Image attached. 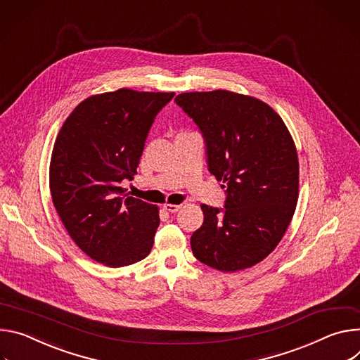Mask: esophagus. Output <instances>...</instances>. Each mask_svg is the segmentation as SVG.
<instances>
[{
	"mask_svg": "<svg viewBox=\"0 0 360 360\" xmlns=\"http://www.w3.org/2000/svg\"><path fill=\"white\" fill-rule=\"evenodd\" d=\"M163 207H165L167 212H170V213H176V212H179V210L181 209V205H170V203H166Z\"/></svg>",
	"mask_w": 360,
	"mask_h": 360,
	"instance_id": "esophagus-1",
	"label": "esophagus"
}]
</instances>
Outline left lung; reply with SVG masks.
Masks as SVG:
<instances>
[{"label":"left lung","mask_w":360,"mask_h":360,"mask_svg":"<svg viewBox=\"0 0 360 360\" xmlns=\"http://www.w3.org/2000/svg\"><path fill=\"white\" fill-rule=\"evenodd\" d=\"M174 101L200 130L209 172L226 188L223 209L202 205L193 255L220 271L252 267L282 240L297 205L293 139L281 115L255 97L216 90Z\"/></svg>","instance_id":"8db88e82"}]
</instances>
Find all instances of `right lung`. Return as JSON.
<instances>
[{"mask_svg":"<svg viewBox=\"0 0 360 360\" xmlns=\"http://www.w3.org/2000/svg\"><path fill=\"white\" fill-rule=\"evenodd\" d=\"M174 93L120 89L79 103L63 124L50 163L54 207L75 245L110 267L147 257L158 209L124 194L137 174L155 115Z\"/></svg>","mask_w":360,"mask_h":360,"instance_id":"obj_1","label":"right lung"}]
</instances>
